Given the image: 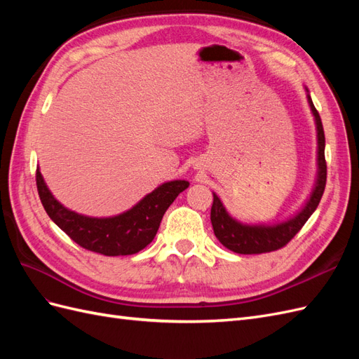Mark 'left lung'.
<instances>
[{
    "mask_svg": "<svg viewBox=\"0 0 359 359\" xmlns=\"http://www.w3.org/2000/svg\"><path fill=\"white\" fill-rule=\"evenodd\" d=\"M307 91V100L310 104L311 114L314 116L318 132V177L310 198L304 203L302 208L293 214L289 219L273 223V224H245L226 211L220 198L212 193L214 201L211 206V223L214 233L226 248L232 250L240 255H260L274 252L285 247L293 236H295L301 227L306 224L310 215L316 211L322 199V194L327 184V161H325V133L319 112L314 107L311 97Z\"/></svg>",
    "mask_w": 359,
    "mask_h": 359,
    "instance_id": "left-lung-1",
    "label": "left lung"
}]
</instances>
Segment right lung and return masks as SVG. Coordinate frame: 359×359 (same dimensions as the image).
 <instances>
[{"mask_svg": "<svg viewBox=\"0 0 359 359\" xmlns=\"http://www.w3.org/2000/svg\"><path fill=\"white\" fill-rule=\"evenodd\" d=\"M36 181L40 201L52 222L76 244L104 256L135 255L145 248L154 240L170 203L189 187V181L184 180L165 182L128 211L99 219L78 214L60 203L48 189L39 168Z\"/></svg>", "mask_w": 359, "mask_h": 359, "instance_id": "right-lung-1", "label": "right lung"}]
</instances>
